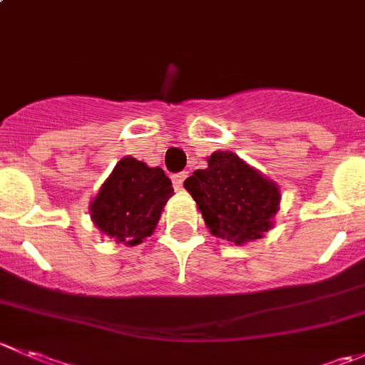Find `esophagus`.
Here are the masks:
<instances>
[{
    "label": "esophagus",
    "mask_w": 365,
    "mask_h": 365,
    "mask_svg": "<svg viewBox=\"0 0 365 365\" xmlns=\"http://www.w3.org/2000/svg\"><path fill=\"white\" fill-rule=\"evenodd\" d=\"M185 178H187V173H176V175H173L171 180H173V185H175V189H182V183Z\"/></svg>",
    "instance_id": "obj_1"
}]
</instances>
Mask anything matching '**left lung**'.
Listing matches in <instances>:
<instances>
[{
  "instance_id": "left-lung-1",
  "label": "left lung",
  "mask_w": 365,
  "mask_h": 365,
  "mask_svg": "<svg viewBox=\"0 0 365 365\" xmlns=\"http://www.w3.org/2000/svg\"><path fill=\"white\" fill-rule=\"evenodd\" d=\"M183 187L212 235L242 246L264 237L280 210V187L232 151H214Z\"/></svg>"
}]
</instances>
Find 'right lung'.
<instances>
[{
    "label": "right lung",
    "instance_id": "1",
    "mask_svg": "<svg viewBox=\"0 0 365 365\" xmlns=\"http://www.w3.org/2000/svg\"><path fill=\"white\" fill-rule=\"evenodd\" d=\"M173 194L164 169L123 157L93 197L88 214L103 235L137 246L155 232Z\"/></svg>",
    "mask_w": 365,
    "mask_h": 365
}]
</instances>
